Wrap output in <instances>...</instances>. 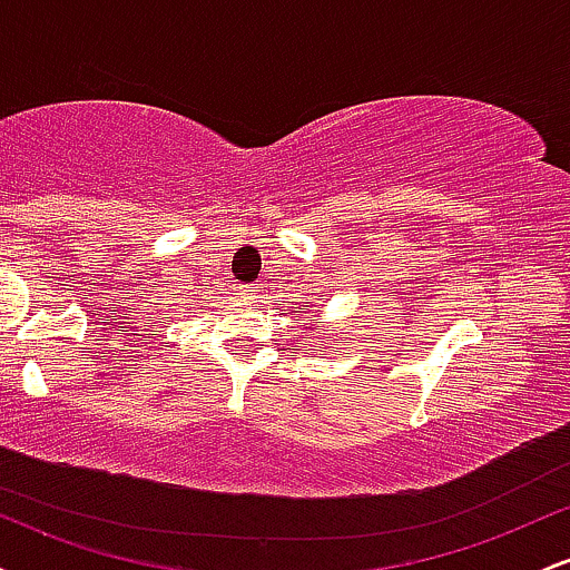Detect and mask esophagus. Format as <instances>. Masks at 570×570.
I'll use <instances>...</instances> for the list:
<instances>
[{
  "instance_id": "34e87169",
  "label": "esophagus",
  "mask_w": 570,
  "mask_h": 570,
  "mask_svg": "<svg viewBox=\"0 0 570 570\" xmlns=\"http://www.w3.org/2000/svg\"><path fill=\"white\" fill-rule=\"evenodd\" d=\"M240 297H244V299H254V297H257V286H254V284L240 286Z\"/></svg>"
}]
</instances>
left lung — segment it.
Segmentation results:
<instances>
[{
    "instance_id": "8db88e82",
    "label": "left lung",
    "mask_w": 570,
    "mask_h": 570,
    "mask_svg": "<svg viewBox=\"0 0 570 570\" xmlns=\"http://www.w3.org/2000/svg\"><path fill=\"white\" fill-rule=\"evenodd\" d=\"M305 307H307V305H305ZM305 307H303V311H305ZM303 311H299V313H303Z\"/></svg>"
}]
</instances>
